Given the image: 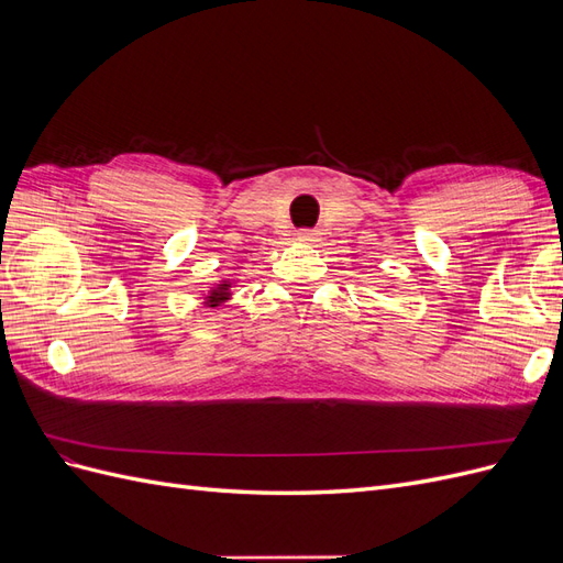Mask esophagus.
<instances>
[{
  "instance_id": "obj_1",
  "label": "esophagus",
  "mask_w": 563,
  "mask_h": 563,
  "mask_svg": "<svg viewBox=\"0 0 563 563\" xmlns=\"http://www.w3.org/2000/svg\"><path fill=\"white\" fill-rule=\"evenodd\" d=\"M314 236H317V232H314V230H300L296 240H298V242H302V244H310V242H314Z\"/></svg>"
}]
</instances>
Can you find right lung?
<instances>
[{"mask_svg": "<svg viewBox=\"0 0 563 563\" xmlns=\"http://www.w3.org/2000/svg\"><path fill=\"white\" fill-rule=\"evenodd\" d=\"M230 291H232V282L216 284L207 296V308H218V305H223L225 300H230V296H232Z\"/></svg>", "mask_w": 563, "mask_h": 563, "instance_id": "add662e5", "label": "right lung"}]
</instances>
